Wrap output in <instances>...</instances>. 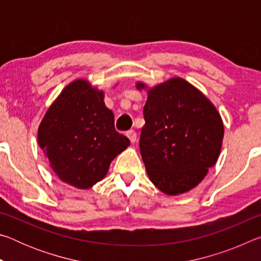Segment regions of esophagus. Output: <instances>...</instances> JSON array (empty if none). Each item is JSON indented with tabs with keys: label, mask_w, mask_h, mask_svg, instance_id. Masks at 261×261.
I'll use <instances>...</instances> for the list:
<instances>
[{
	"label": "esophagus",
	"mask_w": 261,
	"mask_h": 261,
	"mask_svg": "<svg viewBox=\"0 0 261 261\" xmlns=\"http://www.w3.org/2000/svg\"><path fill=\"white\" fill-rule=\"evenodd\" d=\"M126 136H127V138L130 139V141H131L132 144L136 143V140H137V134H136L135 130L127 131V132H126Z\"/></svg>",
	"instance_id": "esophagus-1"
}]
</instances>
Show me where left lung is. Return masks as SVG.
Masks as SVG:
<instances>
[{
	"instance_id": "left-lung-1",
	"label": "left lung",
	"mask_w": 261,
	"mask_h": 261,
	"mask_svg": "<svg viewBox=\"0 0 261 261\" xmlns=\"http://www.w3.org/2000/svg\"><path fill=\"white\" fill-rule=\"evenodd\" d=\"M138 90H146L143 82ZM139 147L151 182L168 196L196 188L218 161L223 122L206 95L183 78L147 90Z\"/></svg>"
}]
</instances>
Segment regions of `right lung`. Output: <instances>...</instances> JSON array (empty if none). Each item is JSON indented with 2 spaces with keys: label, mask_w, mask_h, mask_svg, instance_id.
Masks as SVG:
<instances>
[{
  "label": "right lung",
  "mask_w": 261,
  "mask_h": 261,
  "mask_svg": "<svg viewBox=\"0 0 261 261\" xmlns=\"http://www.w3.org/2000/svg\"><path fill=\"white\" fill-rule=\"evenodd\" d=\"M103 91L86 79L70 83L43 116L38 143L62 182L90 189L108 173L110 162L130 145L115 130Z\"/></svg>",
  "instance_id": "1"
}]
</instances>
